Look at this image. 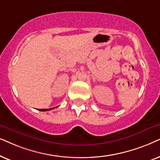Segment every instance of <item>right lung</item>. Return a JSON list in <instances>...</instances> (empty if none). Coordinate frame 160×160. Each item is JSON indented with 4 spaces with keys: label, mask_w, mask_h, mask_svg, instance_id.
Returning a JSON list of instances; mask_svg holds the SVG:
<instances>
[{
    "label": "right lung",
    "mask_w": 160,
    "mask_h": 160,
    "mask_svg": "<svg viewBox=\"0 0 160 160\" xmlns=\"http://www.w3.org/2000/svg\"><path fill=\"white\" fill-rule=\"evenodd\" d=\"M56 108V107H55ZM50 108V109H39V110H40V111H48V110H52L54 109V108Z\"/></svg>",
    "instance_id": "1"
}]
</instances>
